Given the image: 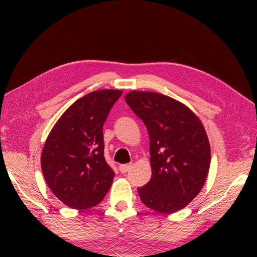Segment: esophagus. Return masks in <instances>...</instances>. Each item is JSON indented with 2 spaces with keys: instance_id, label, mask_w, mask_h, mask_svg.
Listing matches in <instances>:
<instances>
[{
  "instance_id": "obj_1",
  "label": "esophagus",
  "mask_w": 257,
  "mask_h": 257,
  "mask_svg": "<svg viewBox=\"0 0 257 257\" xmlns=\"http://www.w3.org/2000/svg\"><path fill=\"white\" fill-rule=\"evenodd\" d=\"M132 168H133L132 165H121V166H119V171L124 174V173L129 172L130 169H132Z\"/></svg>"
}]
</instances>
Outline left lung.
I'll use <instances>...</instances> for the list:
<instances>
[{
  "label": "left lung",
  "instance_id": "obj_1",
  "mask_svg": "<svg viewBox=\"0 0 257 257\" xmlns=\"http://www.w3.org/2000/svg\"><path fill=\"white\" fill-rule=\"evenodd\" d=\"M125 101L149 134L150 181L138 188L143 203L161 213L183 209L203 188L211 150L199 118L171 97L130 91Z\"/></svg>",
  "mask_w": 257,
  "mask_h": 257
}]
</instances>
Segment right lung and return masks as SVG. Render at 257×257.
Returning a JSON list of instances; mask_svg holds the SVG:
<instances>
[{
    "instance_id": "obj_1",
    "label": "right lung",
    "mask_w": 257,
    "mask_h": 257,
    "mask_svg": "<svg viewBox=\"0 0 257 257\" xmlns=\"http://www.w3.org/2000/svg\"><path fill=\"white\" fill-rule=\"evenodd\" d=\"M121 90H98L76 100L48 135L41 157L52 192L76 210L100 203L114 172L103 157L102 127Z\"/></svg>"
}]
</instances>
